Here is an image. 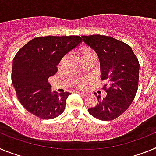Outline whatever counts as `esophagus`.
<instances>
[{
    "instance_id": "obj_1",
    "label": "esophagus",
    "mask_w": 156,
    "mask_h": 156,
    "mask_svg": "<svg viewBox=\"0 0 156 156\" xmlns=\"http://www.w3.org/2000/svg\"><path fill=\"white\" fill-rule=\"evenodd\" d=\"M78 93H79L80 95H82V96H87V94L85 93V92L83 91H78Z\"/></svg>"
}]
</instances>
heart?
Returning <instances> with one entry per match:
<instances>
[{"instance_id": "obj_1", "label": "heart", "mask_w": 156, "mask_h": 156, "mask_svg": "<svg viewBox=\"0 0 156 156\" xmlns=\"http://www.w3.org/2000/svg\"><path fill=\"white\" fill-rule=\"evenodd\" d=\"M90 53H94V51L91 50V49H90V48H84L82 50V51H81L82 56L85 55H87V54H90ZM85 83H86V81L82 80V81H80V82H79V83H78V84H79V86H80V87H83L85 85Z\"/></svg>"}]
</instances>
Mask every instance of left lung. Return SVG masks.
<instances>
[{"instance_id": "8db88e82", "label": "left lung", "mask_w": 156, "mask_h": 156, "mask_svg": "<svg viewBox=\"0 0 156 156\" xmlns=\"http://www.w3.org/2000/svg\"><path fill=\"white\" fill-rule=\"evenodd\" d=\"M83 42L97 53L101 78L107 82L105 98L97 96L98 104L88 108L89 113L103 121L119 117L129 108L138 88V59L128 44L104 35L82 36Z\"/></svg>"}]
</instances>
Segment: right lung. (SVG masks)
Instances as JSON below:
<instances>
[{"label":"right lung","mask_w":156,"mask_h":156,"mask_svg":"<svg viewBox=\"0 0 156 156\" xmlns=\"http://www.w3.org/2000/svg\"><path fill=\"white\" fill-rule=\"evenodd\" d=\"M82 42L79 36L36 37L17 52L12 63V82L18 99L30 113L43 119L63 112L71 93H51L48 78L57 73L66 54Z\"/></svg>","instance_id":"add662e5"}]
</instances>
